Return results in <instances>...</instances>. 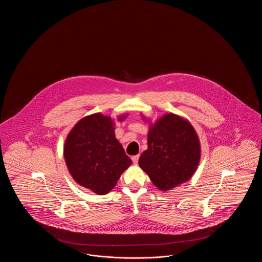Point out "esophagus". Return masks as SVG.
<instances>
[{"label": "esophagus", "mask_w": 262, "mask_h": 262, "mask_svg": "<svg viewBox=\"0 0 262 262\" xmlns=\"http://www.w3.org/2000/svg\"><path fill=\"white\" fill-rule=\"evenodd\" d=\"M138 158H139V155H135V156L132 157V160H133V162L135 163V164H137Z\"/></svg>", "instance_id": "obj_1"}]
</instances>
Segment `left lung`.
Returning <instances> with one entry per match:
<instances>
[{
	"label": "left lung",
	"mask_w": 262,
	"mask_h": 262,
	"mask_svg": "<svg viewBox=\"0 0 262 262\" xmlns=\"http://www.w3.org/2000/svg\"><path fill=\"white\" fill-rule=\"evenodd\" d=\"M147 136L148 148L140 155L138 164L155 187L163 191L172 189L195 173L201 152L200 139L187 120L166 114L150 124Z\"/></svg>",
	"instance_id": "8db88e82"
}]
</instances>
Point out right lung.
<instances>
[{"label": "right lung", "mask_w": 262, "mask_h": 262, "mask_svg": "<svg viewBox=\"0 0 262 262\" xmlns=\"http://www.w3.org/2000/svg\"><path fill=\"white\" fill-rule=\"evenodd\" d=\"M114 129L110 117L100 113L89 115L75 124L63 146L64 161L75 182L101 195L111 191L132 165Z\"/></svg>", "instance_id": "1"}]
</instances>
